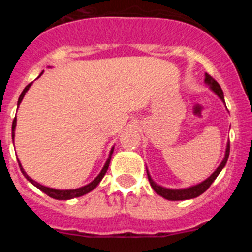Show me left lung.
Listing matches in <instances>:
<instances>
[{
	"label": "left lung",
	"mask_w": 252,
	"mask_h": 252,
	"mask_svg": "<svg viewBox=\"0 0 252 252\" xmlns=\"http://www.w3.org/2000/svg\"><path fill=\"white\" fill-rule=\"evenodd\" d=\"M204 82H206L207 86L216 93V94L221 98V101L224 103V97H223V92L221 90V86L217 83V82L213 79L212 77L206 73V78H204ZM228 155H230V141L227 142L226 146V153H224V158L222 160V162L218 165V168L213 171L212 174L209 175L206 180H203L202 183L195 184L193 187H188V188H183V189H170V188H165V187H161L159 184H157L151 178L150 173H149L148 168H146V173H148V178L149 182H150V186L153 187V189L155 192L158 193L159 195H161L162 198H165L168 201H186V199H192V198L198 197V195H201L202 193H204L207 189L211 187V184L215 182L216 178L218 177V174L221 173L222 169L224 168L226 165L227 160H228Z\"/></svg>",
	"instance_id": "obj_1"
}]
</instances>
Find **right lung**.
Listing matches in <instances>:
<instances>
[{
    "mask_svg": "<svg viewBox=\"0 0 252 252\" xmlns=\"http://www.w3.org/2000/svg\"><path fill=\"white\" fill-rule=\"evenodd\" d=\"M31 84L32 83L28 84V86L25 87V90L22 91V93L20 94L19 101H17V107L20 106L22 98H24V95H25V93L29 91V88L31 87ZM15 128H16V117H15V120H13V122H12V140H13V137H15ZM112 153H113V148L111 149L110 155H108V159H107L106 164H104V166L102 168L101 173H99V174L97 175V177H95L90 184H87V186H83V187H81V188H77V189H54V188H49V187H45V186H41V184L37 183V182H35L34 179H31V178L26 174V171L24 170V168H22L21 162H20L19 159H17V161H19V166H20V169H21V173L24 174V177H25L31 184H34V186L36 187V188H39L41 192H44L45 194H48L49 197L54 198V199H59V201H68V199H72V198L82 197V195L87 194V193L92 192L93 189L98 186L99 182L102 180V178H103L104 174L107 173V169H108V166H110V161H111V157H112Z\"/></svg>",
    "mask_w": 252,
    "mask_h": 252,
    "instance_id": "right-lung-1",
    "label": "right lung"
}]
</instances>
